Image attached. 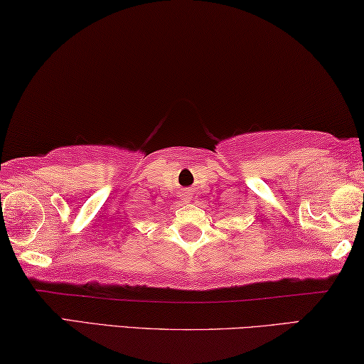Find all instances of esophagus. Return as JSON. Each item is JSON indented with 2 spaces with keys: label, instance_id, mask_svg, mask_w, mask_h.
I'll return each instance as SVG.
<instances>
[{
  "label": "esophagus",
  "instance_id": "esophagus-1",
  "mask_svg": "<svg viewBox=\"0 0 364 364\" xmlns=\"http://www.w3.org/2000/svg\"><path fill=\"white\" fill-rule=\"evenodd\" d=\"M182 196H183V203H190L192 201V196H190V190H183V193H182Z\"/></svg>",
  "mask_w": 364,
  "mask_h": 364
}]
</instances>
